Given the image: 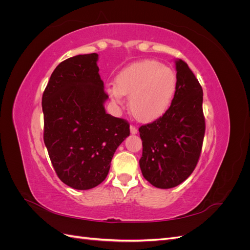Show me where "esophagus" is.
Masks as SVG:
<instances>
[{"instance_id":"34e87169","label":"esophagus","mask_w":250,"mask_h":250,"mask_svg":"<svg viewBox=\"0 0 250 250\" xmlns=\"http://www.w3.org/2000/svg\"><path fill=\"white\" fill-rule=\"evenodd\" d=\"M130 132L132 134H137L138 133V128L135 127L134 125H130Z\"/></svg>"}]
</instances>
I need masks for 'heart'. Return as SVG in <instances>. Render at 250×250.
<instances>
[{"label":"heart","mask_w":250,"mask_h":250,"mask_svg":"<svg viewBox=\"0 0 250 250\" xmlns=\"http://www.w3.org/2000/svg\"><path fill=\"white\" fill-rule=\"evenodd\" d=\"M177 78L171 69L155 60H142L124 67L108 88L113 102L121 104L123 96L133 116L143 122L160 118L167 110L176 92Z\"/></svg>","instance_id":"obj_1"}]
</instances>
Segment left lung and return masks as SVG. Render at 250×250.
Returning <instances> with one entry per match:
<instances>
[{"instance_id":"8db88e82","label":"left lung","mask_w":250,"mask_h":250,"mask_svg":"<svg viewBox=\"0 0 250 250\" xmlns=\"http://www.w3.org/2000/svg\"><path fill=\"white\" fill-rule=\"evenodd\" d=\"M176 63V92L170 107L139 128L143 176L160 188L180 185L197 166L206 132L200 83L184 60Z\"/></svg>"}]
</instances>
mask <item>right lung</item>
<instances>
[{
	"label": "right lung",
	"instance_id": "1",
	"mask_svg": "<svg viewBox=\"0 0 250 250\" xmlns=\"http://www.w3.org/2000/svg\"><path fill=\"white\" fill-rule=\"evenodd\" d=\"M97 62V53L63 60L42 94L44 145L59 179L76 190L106 178L113 154L130 133L126 120L105 112L108 95Z\"/></svg>",
	"mask_w": 250,
	"mask_h": 250
}]
</instances>
